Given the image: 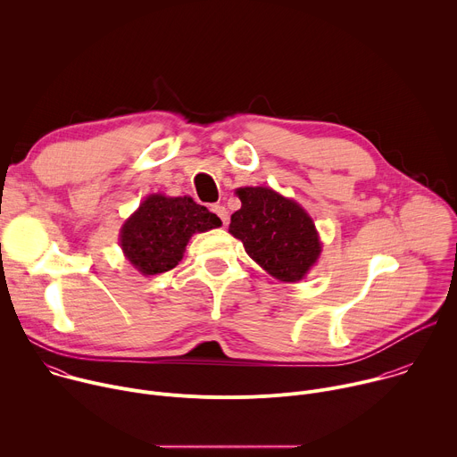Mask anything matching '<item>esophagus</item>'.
Returning <instances> with one entry per match:
<instances>
[{
  "mask_svg": "<svg viewBox=\"0 0 457 457\" xmlns=\"http://www.w3.org/2000/svg\"><path fill=\"white\" fill-rule=\"evenodd\" d=\"M210 210H212V212H213V213H215V215H217L224 224L228 222V210H226L224 206H220V204H213Z\"/></svg>",
  "mask_w": 457,
  "mask_h": 457,
  "instance_id": "34e87169",
  "label": "esophagus"
}]
</instances>
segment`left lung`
Wrapping results in <instances>:
<instances>
[{"mask_svg":"<svg viewBox=\"0 0 457 457\" xmlns=\"http://www.w3.org/2000/svg\"><path fill=\"white\" fill-rule=\"evenodd\" d=\"M237 195L242 206L231 215L229 233L277 280H302L321 253L309 213L271 187H238Z\"/></svg>","mask_w":457,"mask_h":457,"instance_id":"obj_1","label":"left lung"}]
</instances>
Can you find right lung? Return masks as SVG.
<instances>
[{
    "instance_id": "1",
    "label": "right lung",
    "mask_w": 457,
    "mask_h": 457,
    "mask_svg": "<svg viewBox=\"0 0 457 457\" xmlns=\"http://www.w3.org/2000/svg\"><path fill=\"white\" fill-rule=\"evenodd\" d=\"M222 226L220 219L191 197H166L154 193L120 228L124 256L143 275L173 270L193 233Z\"/></svg>"
}]
</instances>
